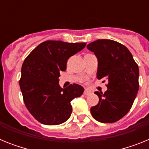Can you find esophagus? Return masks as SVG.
<instances>
[{"label": "esophagus", "mask_w": 149, "mask_h": 149, "mask_svg": "<svg viewBox=\"0 0 149 149\" xmlns=\"http://www.w3.org/2000/svg\"><path fill=\"white\" fill-rule=\"evenodd\" d=\"M84 95H89L92 94V91H91L90 89H86L85 90H84Z\"/></svg>", "instance_id": "esophagus-1"}]
</instances>
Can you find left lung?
<instances>
[{
  "mask_svg": "<svg viewBox=\"0 0 149 149\" xmlns=\"http://www.w3.org/2000/svg\"><path fill=\"white\" fill-rule=\"evenodd\" d=\"M86 47L98 59L97 78L108 81L104 93L95 92L99 101L91 107V114L102 123L117 122L131 110L136 98L139 67L129 50L116 41L98 39Z\"/></svg>",
  "mask_w": 149,
  "mask_h": 149,
  "instance_id": "left-lung-1",
  "label": "left lung"
}]
</instances>
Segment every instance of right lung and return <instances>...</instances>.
<instances>
[{
	"label": "right lung",
	"mask_w": 149,
	"mask_h": 149,
	"mask_svg": "<svg viewBox=\"0 0 149 149\" xmlns=\"http://www.w3.org/2000/svg\"><path fill=\"white\" fill-rule=\"evenodd\" d=\"M86 45L45 41L24 61L19 81L24 102L30 114L40 123L56 125L71 116V101L81 96L84 89L76 84L64 89L60 87V72L65 71L68 58L84 49Z\"/></svg>",
	"instance_id": "1"
}]
</instances>
